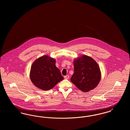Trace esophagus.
Wrapping results in <instances>:
<instances>
[{
	"label": "esophagus",
	"instance_id": "1",
	"mask_svg": "<svg viewBox=\"0 0 130 130\" xmlns=\"http://www.w3.org/2000/svg\"><path fill=\"white\" fill-rule=\"evenodd\" d=\"M69 76L68 75H66L64 76V78H65V79H69Z\"/></svg>",
	"mask_w": 130,
	"mask_h": 130
}]
</instances>
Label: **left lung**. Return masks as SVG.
Listing matches in <instances>:
<instances>
[{"label": "left lung", "instance_id": "obj_1", "mask_svg": "<svg viewBox=\"0 0 130 130\" xmlns=\"http://www.w3.org/2000/svg\"><path fill=\"white\" fill-rule=\"evenodd\" d=\"M74 73L71 81L83 92H89L97 86L101 79L98 63L92 58L83 56L75 59Z\"/></svg>", "mask_w": 130, "mask_h": 130}]
</instances>
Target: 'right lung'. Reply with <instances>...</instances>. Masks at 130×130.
<instances>
[{
  "label": "right lung",
  "instance_id": "1",
  "mask_svg": "<svg viewBox=\"0 0 130 130\" xmlns=\"http://www.w3.org/2000/svg\"><path fill=\"white\" fill-rule=\"evenodd\" d=\"M30 76L32 83L44 91L52 89L64 79L59 70L56 67V60L47 56H41L34 61Z\"/></svg>",
  "mask_w": 130,
  "mask_h": 130
}]
</instances>
